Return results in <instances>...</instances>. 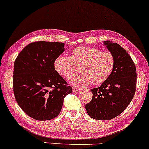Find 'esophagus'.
Masks as SVG:
<instances>
[{"label":"esophagus","mask_w":149,"mask_h":149,"mask_svg":"<svg viewBox=\"0 0 149 149\" xmlns=\"http://www.w3.org/2000/svg\"><path fill=\"white\" fill-rule=\"evenodd\" d=\"M81 89L78 88H73V92H79Z\"/></svg>","instance_id":"esophagus-1"}]
</instances>
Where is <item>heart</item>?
I'll return each instance as SVG.
<instances>
[{"mask_svg": "<svg viewBox=\"0 0 149 149\" xmlns=\"http://www.w3.org/2000/svg\"><path fill=\"white\" fill-rule=\"evenodd\" d=\"M115 57L110 52L100 49L80 47L73 49L70 57L59 55L54 61V70L66 80L72 78L78 72L80 74L71 80L73 85H97L102 84L111 74L115 66Z\"/></svg>", "mask_w": 149, "mask_h": 149, "instance_id": "heart-1", "label": "heart"}]
</instances>
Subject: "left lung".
Masks as SVG:
<instances>
[{"mask_svg":"<svg viewBox=\"0 0 149 149\" xmlns=\"http://www.w3.org/2000/svg\"><path fill=\"white\" fill-rule=\"evenodd\" d=\"M115 57V66L109 78L99 88L91 89L92 100L85 105L92 118L111 120L124 111L136 91V72L129 54L116 42L104 41Z\"/></svg>","mask_w":149,"mask_h":149,"instance_id":"left-lung-1","label":"left lung"}]
</instances>
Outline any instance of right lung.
Wrapping results in <instances>:
<instances>
[{"label": "right lung", "mask_w": 149, "mask_h": 149, "mask_svg": "<svg viewBox=\"0 0 149 149\" xmlns=\"http://www.w3.org/2000/svg\"><path fill=\"white\" fill-rule=\"evenodd\" d=\"M64 51V43L38 41L29 44L15 59L13 90L18 105L38 120L59 115L72 88L57 73L54 61Z\"/></svg>", "instance_id": "right-lung-1"}]
</instances>
